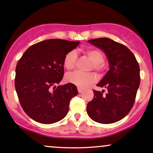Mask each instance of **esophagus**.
Returning <instances> with one entry per match:
<instances>
[{"instance_id":"34e87169","label":"esophagus","mask_w":153,"mask_h":153,"mask_svg":"<svg viewBox=\"0 0 153 153\" xmlns=\"http://www.w3.org/2000/svg\"><path fill=\"white\" fill-rule=\"evenodd\" d=\"M78 93H82V91H83V89L82 88H80V87H78Z\"/></svg>"}]
</instances>
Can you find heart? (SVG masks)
<instances>
[{"label": "heart", "instance_id": "b5f03b06", "mask_svg": "<svg viewBox=\"0 0 153 153\" xmlns=\"http://www.w3.org/2000/svg\"><path fill=\"white\" fill-rule=\"evenodd\" d=\"M85 54L93 62V69L99 73H102L106 70V65L103 63L104 56L101 51L96 49H90L85 51ZM77 58H78V55L75 50L70 51L69 52H68L63 59V65L65 68L69 71L73 69L76 64ZM65 80L69 83L74 84L80 88H84L96 81V76L94 73H84L76 71L67 74Z\"/></svg>", "mask_w": 153, "mask_h": 153}]
</instances>
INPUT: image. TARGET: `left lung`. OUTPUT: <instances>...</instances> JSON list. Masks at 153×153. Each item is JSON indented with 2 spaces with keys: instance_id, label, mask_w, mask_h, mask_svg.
<instances>
[{
  "instance_id": "8db88e82",
  "label": "left lung",
  "mask_w": 153,
  "mask_h": 153,
  "mask_svg": "<svg viewBox=\"0 0 153 153\" xmlns=\"http://www.w3.org/2000/svg\"><path fill=\"white\" fill-rule=\"evenodd\" d=\"M88 42L106 54L110 70L97 86L108 92L94 90V98L87 105L91 119L101 124H111L125 117L134 106L140 83V66L134 54L122 45L108 38H98Z\"/></svg>"
}]
</instances>
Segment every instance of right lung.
Returning <instances> with one entry per match:
<instances>
[{
    "instance_id": "add662e5",
    "label": "right lung",
    "mask_w": 153,
    "mask_h": 153,
    "mask_svg": "<svg viewBox=\"0 0 153 153\" xmlns=\"http://www.w3.org/2000/svg\"><path fill=\"white\" fill-rule=\"evenodd\" d=\"M79 42L53 39L31 45L16 68L15 88L19 102L30 118L42 124L62 119L70 101L78 94L74 84L58 85L64 75L63 59Z\"/></svg>"
}]
</instances>
